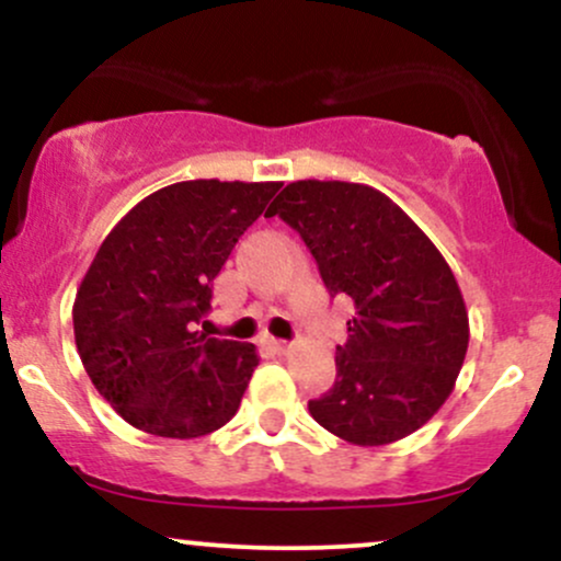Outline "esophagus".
<instances>
[{
    "label": "esophagus",
    "mask_w": 561,
    "mask_h": 561,
    "mask_svg": "<svg viewBox=\"0 0 561 561\" xmlns=\"http://www.w3.org/2000/svg\"><path fill=\"white\" fill-rule=\"evenodd\" d=\"M268 347H272V351H276V353H287L293 345H289L287 340H274L272 337V340H268Z\"/></svg>",
    "instance_id": "1"
}]
</instances>
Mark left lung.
I'll return each instance as SVG.
<instances>
[{"mask_svg": "<svg viewBox=\"0 0 561 561\" xmlns=\"http://www.w3.org/2000/svg\"><path fill=\"white\" fill-rule=\"evenodd\" d=\"M266 216L285 218L327 289L356 302L334 356L337 379L308 401L313 420L364 448L416 433L454 392L469 345L465 298L440 250L366 184L302 179Z\"/></svg>", "mask_w": 561, "mask_h": 561, "instance_id": "left-lung-1", "label": "left lung"}]
</instances>
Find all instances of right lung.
Returning a JSON list of instances; mask_svg holds the SVG:
<instances>
[{"label":"right lung","mask_w":561,"mask_h":561,"mask_svg":"<svg viewBox=\"0 0 561 561\" xmlns=\"http://www.w3.org/2000/svg\"><path fill=\"white\" fill-rule=\"evenodd\" d=\"M279 186L169 184L100 244L73 300L76 347L94 388L131 427L190 440L237 414L259 351L197 324L231 248Z\"/></svg>","instance_id":"1"}]
</instances>
